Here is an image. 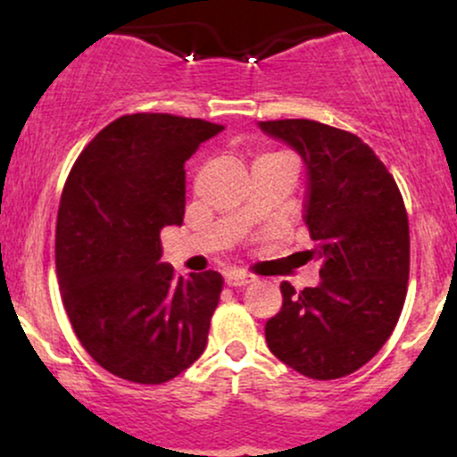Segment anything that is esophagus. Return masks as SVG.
Segmentation results:
<instances>
[{
    "mask_svg": "<svg viewBox=\"0 0 457 457\" xmlns=\"http://www.w3.org/2000/svg\"><path fill=\"white\" fill-rule=\"evenodd\" d=\"M255 277L249 275V272L245 270H232L225 275V283H228L229 287H240V286H246V283H253Z\"/></svg>",
    "mask_w": 457,
    "mask_h": 457,
    "instance_id": "1",
    "label": "esophagus"
}]
</instances>
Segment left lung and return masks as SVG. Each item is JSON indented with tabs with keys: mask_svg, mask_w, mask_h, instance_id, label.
Masks as SVG:
<instances>
[{
	"mask_svg": "<svg viewBox=\"0 0 457 457\" xmlns=\"http://www.w3.org/2000/svg\"><path fill=\"white\" fill-rule=\"evenodd\" d=\"M307 167L305 225L322 262L320 283L296 292L266 322V344L298 374L333 380L363 367L391 337L411 269L408 214L395 180L370 145L313 120L258 122Z\"/></svg>",
	"mask_w": 457,
	"mask_h": 457,
	"instance_id": "1",
	"label": "left lung"
}]
</instances>
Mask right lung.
<instances>
[{
  "mask_svg": "<svg viewBox=\"0 0 457 457\" xmlns=\"http://www.w3.org/2000/svg\"><path fill=\"white\" fill-rule=\"evenodd\" d=\"M221 130L170 113L122 115L72 165L55 232L62 301L87 354L118 378L161 385L206 348L223 277L174 279L161 229L182 225L185 162Z\"/></svg>",
  "mask_w": 457,
  "mask_h": 457,
  "instance_id": "obj_1",
  "label": "right lung"
}]
</instances>
